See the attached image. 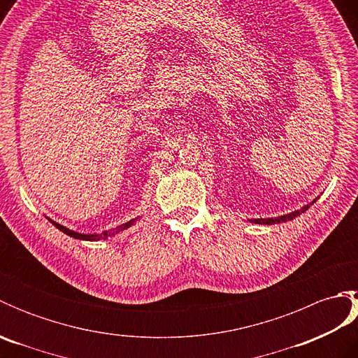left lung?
<instances>
[{
  "label": "left lung",
  "instance_id": "left-lung-1",
  "mask_svg": "<svg viewBox=\"0 0 358 358\" xmlns=\"http://www.w3.org/2000/svg\"><path fill=\"white\" fill-rule=\"evenodd\" d=\"M317 201V199L314 201H310L306 206H303L300 209H296L294 212H289V214L285 215H280V217H271V218H250L249 222L250 223H255V224H277V223H286V222H291L295 217H299L301 214H305V212L309 209L310 204H314Z\"/></svg>",
  "mask_w": 358,
  "mask_h": 358
}]
</instances>
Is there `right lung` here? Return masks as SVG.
Wrapping results in <instances>:
<instances>
[{"instance_id": "right-lung-1", "label": "right lung", "mask_w": 358, "mask_h": 358, "mask_svg": "<svg viewBox=\"0 0 358 358\" xmlns=\"http://www.w3.org/2000/svg\"><path fill=\"white\" fill-rule=\"evenodd\" d=\"M140 218H141V217H135V218H132V220H129V222H126V223H123V224H120L118 227H115V229L104 231V232H101V234H96V232H95V234H80V232H75V231L69 229V227H66V226H63V224L55 223V222H53V220H50V218H48V220H49V222H50L53 226L57 227V229L64 232L66 235H69V237H72V238L85 240V241H100V240H108L109 237H113V235L123 232L124 229H129V227L134 226L136 222H138Z\"/></svg>"}]
</instances>
